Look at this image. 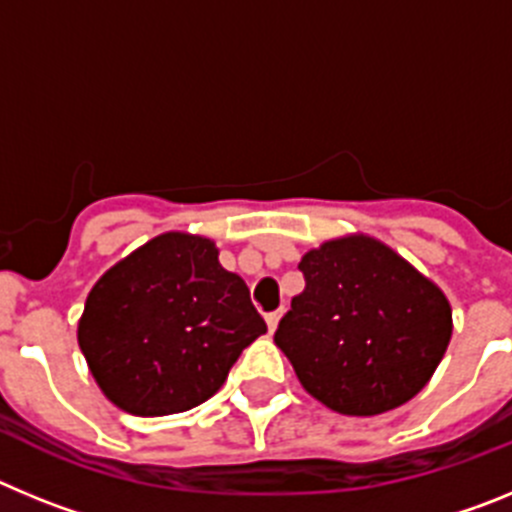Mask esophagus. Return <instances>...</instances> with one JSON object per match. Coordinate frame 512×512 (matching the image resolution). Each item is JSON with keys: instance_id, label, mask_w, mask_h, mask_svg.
Returning <instances> with one entry per match:
<instances>
[{"instance_id": "obj_1", "label": "esophagus", "mask_w": 512, "mask_h": 512, "mask_svg": "<svg viewBox=\"0 0 512 512\" xmlns=\"http://www.w3.org/2000/svg\"><path fill=\"white\" fill-rule=\"evenodd\" d=\"M282 312H284V310H274V312H269V315H266V325H269L271 333H274V330H277L279 320H282Z\"/></svg>"}]
</instances>
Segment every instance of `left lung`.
I'll list each match as a JSON object with an SVG mask.
<instances>
[{"label": "left lung", "mask_w": 512, "mask_h": 512, "mask_svg": "<svg viewBox=\"0 0 512 512\" xmlns=\"http://www.w3.org/2000/svg\"><path fill=\"white\" fill-rule=\"evenodd\" d=\"M302 295L274 333L300 384L341 415H379L413 400L451 341L438 284L387 243L354 233L302 256Z\"/></svg>", "instance_id": "1"}]
</instances>
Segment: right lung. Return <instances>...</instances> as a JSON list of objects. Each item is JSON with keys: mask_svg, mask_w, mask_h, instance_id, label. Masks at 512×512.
Here are the masks:
<instances>
[{"mask_svg": "<svg viewBox=\"0 0 512 512\" xmlns=\"http://www.w3.org/2000/svg\"><path fill=\"white\" fill-rule=\"evenodd\" d=\"M217 253L205 235L171 230L94 284L76 338L112 405L140 418L197 408L264 336L246 282Z\"/></svg>", "mask_w": 512, "mask_h": 512, "instance_id": "right-lung-1", "label": "right lung"}]
</instances>
